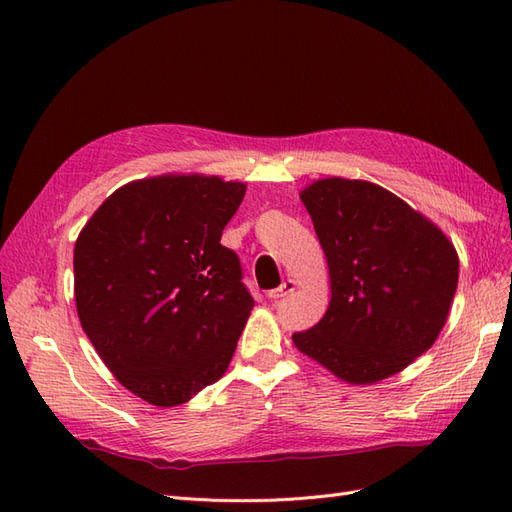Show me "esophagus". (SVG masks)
I'll use <instances>...</instances> for the list:
<instances>
[{"mask_svg": "<svg viewBox=\"0 0 512 512\" xmlns=\"http://www.w3.org/2000/svg\"><path fill=\"white\" fill-rule=\"evenodd\" d=\"M294 290H297V282H294V280H286L280 288L269 290V299H282V297H286V294H290V292H294Z\"/></svg>", "mask_w": 512, "mask_h": 512, "instance_id": "esophagus-1", "label": "esophagus"}]
</instances>
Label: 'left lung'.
Masks as SVG:
<instances>
[{"mask_svg": "<svg viewBox=\"0 0 512 512\" xmlns=\"http://www.w3.org/2000/svg\"><path fill=\"white\" fill-rule=\"evenodd\" d=\"M327 256V314L292 342L348 384L406 369L436 342L459 280L453 241L393 192L327 177L301 190Z\"/></svg>", "mask_w": 512, "mask_h": 512, "instance_id": "left-lung-1", "label": "left lung"}]
</instances>
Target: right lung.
I'll return each mask as SVG.
<instances>
[{
  "label": "right lung",
  "instance_id": "add662e5",
  "mask_svg": "<svg viewBox=\"0 0 512 512\" xmlns=\"http://www.w3.org/2000/svg\"><path fill=\"white\" fill-rule=\"evenodd\" d=\"M247 185L158 175L121 185L74 245L81 327L111 374L158 408L220 380L254 307L220 243Z\"/></svg>",
  "mask_w": 512,
  "mask_h": 512
}]
</instances>
